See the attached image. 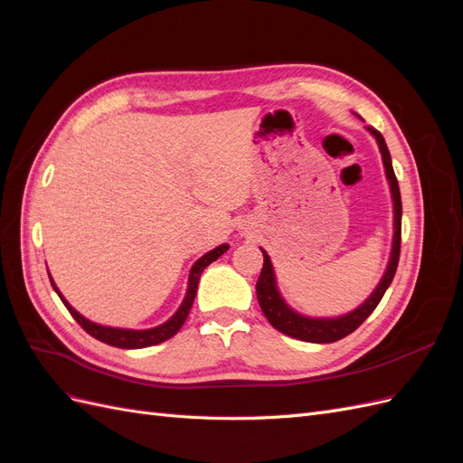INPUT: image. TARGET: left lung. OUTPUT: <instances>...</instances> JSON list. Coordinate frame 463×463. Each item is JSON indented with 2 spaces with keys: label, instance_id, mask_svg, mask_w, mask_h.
<instances>
[{
  "label": "left lung",
  "instance_id": "obj_1",
  "mask_svg": "<svg viewBox=\"0 0 463 463\" xmlns=\"http://www.w3.org/2000/svg\"><path fill=\"white\" fill-rule=\"evenodd\" d=\"M367 131L376 138L378 148H381L383 154V164H384V172L386 179L390 185L392 193V203H394V240H392V250H390V260L386 266V272L383 276L381 282L374 288V291L365 299V303H361L357 309L352 313L342 315V317H334V318H313V317H305L299 315L291 309V307L282 299L276 286V276L270 257L266 255V250H262V270L257 282V299L264 317L269 318L270 325L279 330L286 335H291V338H298L303 342H311V344H330V342H338L345 338L347 334H352L355 328H359L365 318L376 309V305L381 303L384 291L394 279L396 269H398V260H400V245H402V197H400V187H398V179L394 174V167H392V158L388 146L384 143V137L378 133L373 128H367Z\"/></svg>",
  "mask_w": 463,
  "mask_h": 463
}]
</instances>
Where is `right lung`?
I'll use <instances>...</instances> for the list:
<instances>
[{
    "label": "right lung",
    "instance_id": "obj_1",
    "mask_svg": "<svg viewBox=\"0 0 463 463\" xmlns=\"http://www.w3.org/2000/svg\"><path fill=\"white\" fill-rule=\"evenodd\" d=\"M230 249V245H220L213 250H208L206 255H203L197 262L193 264L191 269V274H189V286H187V293H185V299L184 303L179 305V309L175 311V315L165 320L164 325L160 326H154V328H148V330H129V328H111V326H102V325H96V322H90L89 318L82 317L80 313H77L71 305L67 303V299L61 296V291L58 289V286L53 284V279L50 276V282L55 289V293H58L60 299L63 301V305L67 307V311L71 313V317L79 322V325L85 328V332H89L92 338L100 340L108 345H114V347H121V349H141V347H148V345H156V344H162L165 340H170L172 335H175L179 332V328L184 326V322L187 320V315L191 311L193 307V301H194V296H197V288H199V279H201V274L203 270L206 269V266L210 262H214L218 257H222L226 250Z\"/></svg>",
    "mask_w": 463,
    "mask_h": 463
}]
</instances>
